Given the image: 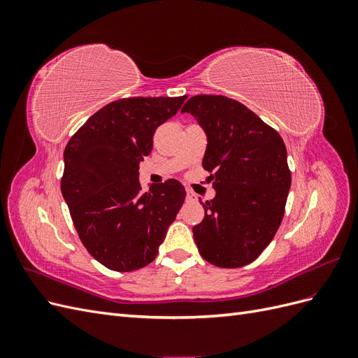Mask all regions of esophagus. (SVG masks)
Masks as SVG:
<instances>
[{
    "instance_id": "obj_1",
    "label": "esophagus",
    "mask_w": 358,
    "mask_h": 358,
    "mask_svg": "<svg viewBox=\"0 0 358 358\" xmlns=\"http://www.w3.org/2000/svg\"><path fill=\"white\" fill-rule=\"evenodd\" d=\"M187 200L188 201H194V200H197V196L191 189H187Z\"/></svg>"
}]
</instances>
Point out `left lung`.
<instances>
[{"label": "left lung", "mask_w": 358, "mask_h": 358, "mask_svg": "<svg viewBox=\"0 0 358 358\" xmlns=\"http://www.w3.org/2000/svg\"><path fill=\"white\" fill-rule=\"evenodd\" d=\"M208 136L203 169L215 197L201 203L192 227L200 255L213 266L242 267L272 242L291 187L287 148L276 129L246 106L224 95H196L182 107Z\"/></svg>", "instance_id": "left-lung-1"}]
</instances>
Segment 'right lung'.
<instances>
[{
  "instance_id": "obj_1",
  "label": "right lung",
  "mask_w": 358,
  "mask_h": 358,
  "mask_svg": "<svg viewBox=\"0 0 358 358\" xmlns=\"http://www.w3.org/2000/svg\"><path fill=\"white\" fill-rule=\"evenodd\" d=\"M187 95L134 96L109 103L86 121L64 150L61 192L83 246L115 272L152 263L185 200L176 179L142 192L138 164L155 129Z\"/></svg>"
}]
</instances>
